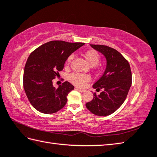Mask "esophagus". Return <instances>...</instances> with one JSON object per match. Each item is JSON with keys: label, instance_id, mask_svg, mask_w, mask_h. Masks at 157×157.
<instances>
[{"label": "esophagus", "instance_id": "esophagus-1", "mask_svg": "<svg viewBox=\"0 0 157 157\" xmlns=\"http://www.w3.org/2000/svg\"><path fill=\"white\" fill-rule=\"evenodd\" d=\"M75 90H78L79 92H80V93H84V92H85V90H84V89H81V88H78V87H76V88H75Z\"/></svg>", "mask_w": 157, "mask_h": 157}]
</instances>
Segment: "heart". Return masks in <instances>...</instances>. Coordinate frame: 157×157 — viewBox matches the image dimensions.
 <instances>
[{
    "label": "heart",
    "instance_id": "obj_1",
    "mask_svg": "<svg viewBox=\"0 0 157 157\" xmlns=\"http://www.w3.org/2000/svg\"><path fill=\"white\" fill-rule=\"evenodd\" d=\"M84 57L85 60H86V62L88 63V64L91 67L96 66L97 64L99 63L101 56L98 53L97 51L93 50H89L86 52H84ZM73 58V55L71 54L68 56L67 58L65 65L66 67H68L69 64L71 62L72 59ZM69 81L72 83V84H75L78 86H83L85 84V83H86L90 80V77L87 75L85 74H80V73H74L71 74L69 77Z\"/></svg>",
    "mask_w": 157,
    "mask_h": 157
}]
</instances>
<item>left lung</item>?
I'll use <instances>...</instances> for the list:
<instances>
[{
	"label": "left lung",
	"mask_w": 157,
	"mask_h": 157,
	"mask_svg": "<svg viewBox=\"0 0 157 157\" xmlns=\"http://www.w3.org/2000/svg\"><path fill=\"white\" fill-rule=\"evenodd\" d=\"M91 47L102 53L107 60L103 75L93 84L100 94H93V99L86 104L94 114L105 116L112 114L124 103L132 84L130 64L115 49L103 45L90 44Z\"/></svg>",
	"instance_id": "left-lung-1"
}]
</instances>
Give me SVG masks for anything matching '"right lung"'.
I'll return each instance as SVG.
<instances>
[{"instance_id":"add662e5","label":"right lung","mask_w":157,"mask_h":157,"mask_svg":"<svg viewBox=\"0 0 157 157\" xmlns=\"http://www.w3.org/2000/svg\"><path fill=\"white\" fill-rule=\"evenodd\" d=\"M84 45L83 43L52 41L39 46L30 54L24 67L23 85L28 99L37 111L53 113L66 105L67 96L74 86L64 82L56 88L52 80L63 69L68 56Z\"/></svg>"}]
</instances>
